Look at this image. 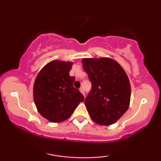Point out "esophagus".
<instances>
[{
  "instance_id": "34e87169",
  "label": "esophagus",
  "mask_w": 161,
  "mask_h": 161,
  "mask_svg": "<svg viewBox=\"0 0 161 161\" xmlns=\"http://www.w3.org/2000/svg\"><path fill=\"white\" fill-rule=\"evenodd\" d=\"M79 91H80V92L83 95H85V92H84V89H83V88H80Z\"/></svg>"
}]
</instances>
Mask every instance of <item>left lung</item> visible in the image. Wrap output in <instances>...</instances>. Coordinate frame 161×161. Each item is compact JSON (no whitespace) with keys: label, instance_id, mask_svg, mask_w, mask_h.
Segmentation results:
<instances>
[{"label":"left lung","instance_id":"left-lung-1","mask_svg":"<svg viewBox=\"0 0 161 161\" xmlns=\"http://www.w3.org/2000/svg\"><path fill=\"white\" fill-rule=\"evenodd\" d=\"M82 66L92 87L85 100L92 119L101 125L119 120L130 104L131 86L120 64L110 57L83 58Z\"/></svg>","mask_w":161,"mask_h":161}]
</instances>
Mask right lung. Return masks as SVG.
<instances>
[{
	"mask_svg": "<svg viewBox=\"0 0 161 161\" xmlns=\"http://www.w3.org/2000/svg\"><path fill=\"white\" fill-rule=\"evenodd\" d=\"M73 64L52 60L40 70L35 80V104L41 115L51 123L69 119L79 103L84 101L81 92L73 86L75 78L69 75Z\"/></svg>",
	"mask_w": 161,
	"mask_h": 161,
	"instance_id": "add662e5",
	"label": "right lung"
}]
</instances>
